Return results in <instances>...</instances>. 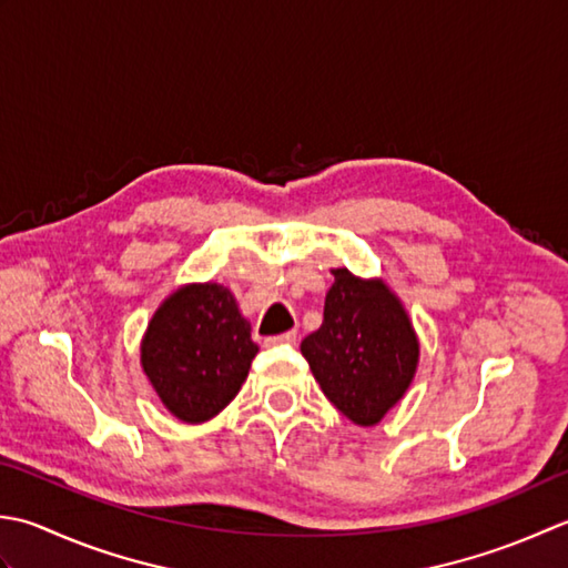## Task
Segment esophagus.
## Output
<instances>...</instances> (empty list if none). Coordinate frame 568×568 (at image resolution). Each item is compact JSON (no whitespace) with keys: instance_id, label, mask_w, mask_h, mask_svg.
Masks as SVG:
<instances>
[{"instance_id":"esophagus-1","label":"esophagus","mask_w":568,"mask_h":568,"mask_svg":"<svg viewBox=\"0 0 568 568\" xmlns=\"http://www.w3.org/2000/svg\"><path fill=\"white\" fill-rule=\"evenodd\" d=\"M294 343H296V331L270 335V338L264 341V345H270V348H274V345H294Z\"/></svg>"}]
</instances>
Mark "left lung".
Returning <instances> with one entry per match:
<instances>
[{"label":"left lung","instance_id":"1","mask_svg":"<svg viewBox=\"0 0 568 568\" xmlns=\"http://www.w3.org/2000/svg\"><path fill=\"white\" fill-rule=\"evenodd\" d=\"M321 328L301 341V353L333 407L373 426L407 392L419 361V341L395 294L333 270Z\"/></svg>","mask_w":568,"mask_h":568}]
</instances>
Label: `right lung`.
Masks as SVG:
<instances>
[{"instance_id":"1","label":"right lung","mask_w":568,"mask_h":568,"mask_svg":"<svg viewBox=\"0 0 568 568\" xmlns=\"http://www.w3.org/2000/svg\"><path fill=\"white\" fill-rule=\"evenodd\" d=\"M257 343L220 284L171 294L149 323L142 367L166 409L181 422H207L225 409L247 377Z\"/></svg>"}]
</instances>
